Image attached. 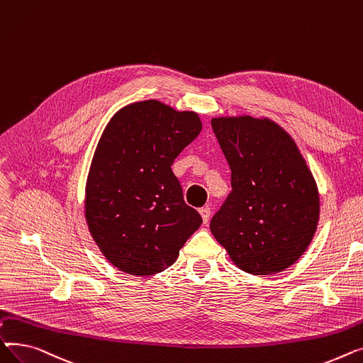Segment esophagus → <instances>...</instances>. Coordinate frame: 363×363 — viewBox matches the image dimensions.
Masks as SVG:
<instances>
[{
    "mask_svg": "<svg viewBox=\"0 0 363 363\" xmlns=\"http://www.w3.org/2000/svg\"><path fill=\"white\" fill-rule=\"evenodd\" d=\"M199 212H201V216H202L203 223L206 224V223H208V220H209V217H211V208H209V206H203V208H201V209H199Z\"/></svg>",
    "mask_w": 363,
    "mask_h": 363,
    "instance_id": "1",
    "label": "esophagus"
}]
</instances>
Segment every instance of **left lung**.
I'll return each instance as SVG.
<instances>
[{"label":"left lung","mask_w":363,"mask_h":363,"mask_svg":"<svg viewBox=\"0 0 363 363\" xmlns=\"http://www.w3.org/2000/svg\"><path fill=\"white\" fill-rule=\"evenodd\" d=\"M211 125L231 169V191L211 220L212 234L249 274L289 268L319 218L316 183L299 149L267 118L221 117Z\"/></svg>","instance_id":"obj_1"}]
</instances>
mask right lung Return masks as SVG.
<instances>
[{
    "instance_id": "right-lung-1",
    "label": "right lung",
    "mask_w": 363,
    "mask_h": 363,
    "mask_svg": "<svg viewBox=\"0 0 363 363\" xmlns=\"http://www.w3.org/2000/svg\"><path fill=\"white\" fill-rule=\"evenodd\" d=\"M201 130L196 113L155 99L124 106L106 124L89 169L84 217L104 257L120 271L167 269L202 224L172 169Z\"/></svg>"
}]
</instances>
